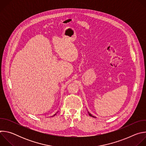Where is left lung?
Listing matches in <instances>:
<instances>
[{
    "mask_svg": "<svg viewBox=\"0 0 146 146\" xmlns=\"http://www.w3.org/2000/svg\"><path fill=\"white\" fill-rule=\"evenodd\" d=\"M88 114H89V115H90V116H91V117H94V118H96V117H94V116H93V115H92V114H90V113H89V112H88Z\"/></svg>",
    "mask_w": 146,
    "mask_h": 146,
    "instance_id": "8db88e82",
    "label": "left lung"
}]
</instances>
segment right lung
Segmentation results:
<instances>
[{
    "instance_id": "obj_1",
    "label": "right lung",
    "mask_w": 146,
    "mask_h": 146,
    "mask_svg": "<svg viewBox=\"0 0 146 146\" xmlns=\"http://www.w3.org/2000/svg\"><path fill=\"white\" fill-rule=\"evenodd\" d=\"M56 113H55V114L54 115H52V116H54V115H56Z\"/></svg>"
}]
</instances>
